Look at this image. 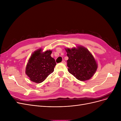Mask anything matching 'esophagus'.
<instances>
[{"label":"esophagus","mask_w":121,"mask_h":121,"mask_svg":"<svg viewBox=\"0 0 121 121\" xmlns=\"http://www.w3.org/2000/svg\"><path fill=\"white\" fill-rule=\"evenodd\" d=\"M61 63H63V64H64V65H66V63H65V61L64 60H63V61H62Z\"/></svg>","instance_id":"esophagus-1"}]
</instances>
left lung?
<instances>
[{"instance_id":"left-lung-1","label":"left lung","mask_w":121,"mask_h":121,"mask_svg":"<svg viewBox=\"0 0 121 121\" xmlns=\"http://www.w3.org/2000/svg\"><path fill=\"white\" fill-rule=\"evenodd\" d=\"M65 50L69 58L67 61L69 72L80 81H86L92 77L97 65L89 50L82 46Z\"/></svg>"}]
</instances>
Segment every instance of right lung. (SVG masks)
<instances>
[{
	"instance_id": "obj_1",
	"label": "right lung",
	"mask_w": 121,
	"mask_h": 121,
	"mask_svg": "<svg viewBox=\"0 0 121 121\" xmlns=\"http://www.w3.org/2000/svg\"><path fill=\"white\" fill-rule=\"evenodd\" d=\"M41 49L36 51L32 54L27 64L26 74L33 82H42L54 71L56 65V60L51 56L52 52L47 50L42 53Z\"/></svg>"
}]
</instances>
